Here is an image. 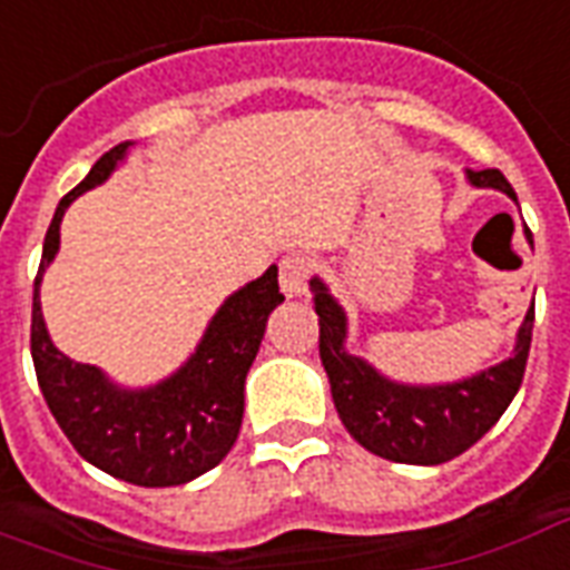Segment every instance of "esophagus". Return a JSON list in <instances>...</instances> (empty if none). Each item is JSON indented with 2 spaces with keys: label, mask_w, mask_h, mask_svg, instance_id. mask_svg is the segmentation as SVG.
I'll use <instances>...</instances> for the list:
<instances>
[{
  "label": "esophagus",
  "mask_w": 570,
  "mask_h": 570,
  "mask_svg": "<svg viewBox=\"0 0 570 570\" xmlns=\"http://www.w3.org/2000/svg\"><path fill=\"white\" fill-rule=\"evenodd\" d=\"M311 259L305 253H289L281 259V289L286 298H298L307 293V281H311Z\"/></svg>",
  "instance_id": "esophagus-1"
}]
</instances>
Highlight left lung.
<instances>
[{
	"instance_id": "1",
	"label": "left lung",
	"mask_w": 570,
	"mask_h": 570,
	"mask_svg": "<svg viewBox=\"0 0 570 570\" xmlns=\"http://www.w3.org/2000/svg\"><path fill=\"white\" fill-rule=\"evenodd\" d=\"M468 180L474 187L501 189L517 202V193L499 168H483V171L468 168ZM311 293L320 317V360L328 374L335 411L350 435L374 456L404 462V465L450 462L459 453H465L468 446L478 444L499 423V416L508 411V404L520 390L529 347H532L534 307L522 320L510 360L465 381L407 386L383 377L368 362L347 353L344 307L332 298L328 286L320 277L311 281Z\"/></svg>"
}]
</instances>
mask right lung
Here are the masks:
<instances>
[{"instance_id":"1","label":"right lung","mask_w":570,"mask_h":570,"mask_svg":"<svg viewBox=\"0 0 570 570\" xmlns=\"http://www.w3.org/2000/svg\"><path fill=\"white\" fill-rule=\"evenodd\" d=\"M129 147L132 141H124L99 156L90 175L57 205L32 289L29 347L50 414L90 465L135 487H180L220 465L235 444L244 416V381L263 344L268 314L284 296L277 265H272L263 277L232 293L196 353L171 377L147 390H124L102 368L69 360L53 347L38 286L60 250L62 214L81 193L108 180Z\"/></svg>"}]
</instances>
